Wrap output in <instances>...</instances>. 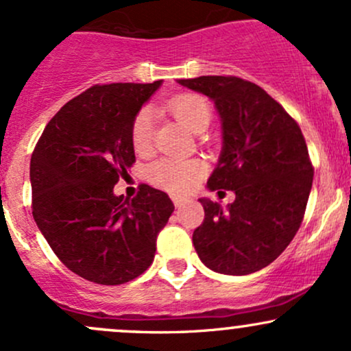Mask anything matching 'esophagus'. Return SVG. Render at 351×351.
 <instances>
[{"label":"esophagus","mask_w":351,"mask_h":351,"mask_svg":"<svg viewBox=\"0 0 351 351\" xmlns=\"http://www.w3.org/2000/svg\"><path fill=\"white\" fill-rule=\"evenodd\" d=\"M171 199H173V203H175V206H182L186 203V198H184V196H180V195H173Z\"/></svg>","instance_id":"34e87169"}]
</instances>
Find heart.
<instances>
[{
  "label": "heart",
  "mask_w": 351,
  "mask_h": 351,
  "mask_svg": "<svg viewBox=\"0 0 351 351\" xmlns=\"http://www.w3.org/2000/svg\"><path fill=\"white\" fill-rule=\"evenodd\" d=\"M167 108L191 132L202 133L210 125L211 108L203 96L183 93L169 98ZM155 141V114L152 108H141L132 123V145L138 155H148ZM206 167L198 158H161L148 168L149 182L171 193H184L205 175Z\"/></svg>",
  "instance_id": "obj_1"
}]
</instances>
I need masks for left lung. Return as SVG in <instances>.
Segmentation results:
<instances>
[{
  "label": "left lung",
  "instance_id": "left-lung-1",
  "mask_svg": "<svg viewBox=\"0 0 351 351\" xmlns=\"http://www.w3.org/2000/svg\"><path fill=\"white\" fill-rule=\"evenodd\" d=\"M178 83L215 103L223 148L208 188L234 193L226 210L199 198L205 219L193 233L196 253L223 275L255 273L282 255L303 221L313 182L305 138L298 123L255 83L237 76Z\"/></svg>",
  "mask_w": 351,
  "mask_h": 351
}]
</instances>
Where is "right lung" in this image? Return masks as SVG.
Here are the masks:
<instances>
[{"label":"right lung","instance_id":"obj_1","mask_svg":"<svg viewBox=\"0 0 351 351\" xmlns=\"http://www.w3.org/2000/svg\"><path fill=\"white\" fill-rule=\"evenodd\" d=\"M160 86L161 80L88 88L49 119L33 152L34 221L64 267L88 282L140 276L175 210L148 184L133 199L113 193L134 163L133 119Z\"/></svg>","mask_w":351,"mask_h":351}]
</instances>
